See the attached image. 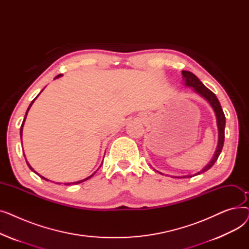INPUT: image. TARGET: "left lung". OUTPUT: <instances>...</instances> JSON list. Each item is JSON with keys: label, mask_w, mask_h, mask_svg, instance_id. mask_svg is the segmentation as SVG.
<instances>
[{"label": "left lung", "mask_w": 249, "mask_h": 249, "mask_svg": "<svg viewBox=\"0 0 249 249\" xmlns=\"http://www.w3.org/2000/svg\"><path fill=\"white\" fill-rule=\"evenodd\" d=\"M182 80L185 82V86L187 87H191L194 89V90L196 93H198L200 96H202L209 104L211 105V107L213 108L215 115H216V119H217V127H218V132H219V138H218V145L216 148V151L214 153L213 159L211 160V161L209 162L202 171H200L199 173L195 174V175H189V176H182V177H173V178H192L195 176H198L200 174H203L205 172H207L208 169H210L214 163L217 161L219 155L222 151V148H223V144H224V138H225V115L223 110L221 108V105L219 100L217 99L216 95L213 93L212 90L209 89L208 88H206L204 86V84L199 80V78L196 76L193 72L191 71H182ZM161 174V173H160ZM163 175V174H161Z\"/></svg>", "instance_id": "obj_1"}]
</instances>
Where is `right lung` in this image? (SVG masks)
Masks as SVG:
<instances>
[{
	"mask_svg": "<svg viewBox=\"0 0 249 249\" xmlns=\"http://www.w3.org/2000/svg\"><path fill=\"white\" fill-rule=\"evenodd\" d=\"M61 75H62V74H58V75H57V76H55V78H57V77H60V76H61ZM41 91H42V90H41ZM41 91H40V93H41ZM40 93H39V94H40ZM38 96H39V95H38ZM38 96H37V97H38ZM37 97H36V98H37ZM36 98H35V99H34V100H33V101H32V102H31V104H30V105H29V107H28V109H27V111H26V114H25V117H24V120H23V122H22V125H21V128H20V137H21V139H22V132H23V126H24V122H25V119H26V117H27V113H28V111H29V109H30V107H31V106H32V104H33V103H34V101H35V100H36ZM24 156H25V154H24ZM26 162H27V165H28V166H29V168H30V169H31V171H32V172H34V173H35V174H37V173H36V172H35V171H34V169H33V168H32V166H31V165H30V164H29V163H28V161H27V160H26ZM101 165H102V164H101ZM95 174H96V172H95V173H94V174H93V175H91V176H89V177H88V178H84V179H82V180H78V181H74V182H64V185H65V186H69V185H77V184H81V182H83V181H85V180H87V179H89V178H91V177H93V176H94V175H95ZM37 175H38V176H39V177H40V178H43V179H45V180H48V179H47V178H44V177H42V176H40V175H39V174H37ZM56 184H59V182H56Z\"/></svg>",
	"mask_w": 249,
	"mask_h": 249,
	"instance_id": "1",
	"label": "right lung"
}]
</instances>
